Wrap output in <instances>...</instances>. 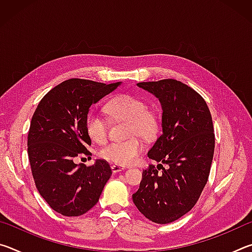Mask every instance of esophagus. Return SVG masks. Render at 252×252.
<instances>
[{
	"label": "esophagus",
	"instance_id": "esophagus-1",
	"mask_svg": "<svg viewBox=\"0 0 252 252\" xmlns=\"http://www.w3.org/2000/svg\"><path fill=\"white\" fill-rule=\"evenodd\" d=\"M126 168L123 167V165H119V164H112L111 165V170H112L113 173H117V172H120L122 170H125Z\"/></svg>",
	"mask_w": 252,
	"mask_h": 252
}]
</instances>
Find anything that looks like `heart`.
<instances>
[{"instance_id": "1", "label": "heart", "mask_w": 252, "mask_h": 252, "mask_svg": "<svg viewBox=\"0 0 252 252\" xmlns=\"http://www.w3.org/2000/svg\"><path fill=\"white\" fill-rule=\"evenodd\" d=\"M106 111L116 120L129 122L127 135H139L148 139L156 133L157 121L148 106L138 97L121 94L106 104ZM85 131L93 142L103 144L109 136V126L103 118L91 111L85 119ZM143 151V143L139 138L122 142H113L100 151L101 158L119 165H127L136 161Z\"/></svg>"}]
</instances>
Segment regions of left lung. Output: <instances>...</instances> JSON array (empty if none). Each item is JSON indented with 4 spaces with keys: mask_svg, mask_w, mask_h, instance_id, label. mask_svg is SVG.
Returning <instances> with one entry per match:
<instances>
[{
    "mask_svg": "<svg viewBox=\"0 0 252 252\" xmlns=\"http://www.w3.org/2000/svg\"><path fill=\"white\" fill-rule=\"evenodd\" d=\"M136 85L159 99L162 132L148 152L158 165L144 170L132 200L152 222L170 223L194 207L208 181L215 151L211 113L203 97L180 81Z\"/></svg>",
    "mask_w": 252,
    "mask_h": 252,
    "instance_id": "left-lung-1",
    "label": "left lung"
}]
</instances>
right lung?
I'll return each instance as SVG.
<instances>
[{"label":"right lung","mask_w":252,"mask_h":252,"mask_svg":"<svg viewBox=\"0 0 252 252\" xmlns=\"http://www.w3.org/2000/svg\"><path fill=\"white\" fill-rule=\"evenodd\" d=\"M120 84L69 79L46 93L33 114L28 135L32 176L42 198L62 216H82L94 207L112 174L105 160L87 167L74 159L91 156L85 131L90 106Z\"/></svg>","instance_id":"1"}]
</instances>
